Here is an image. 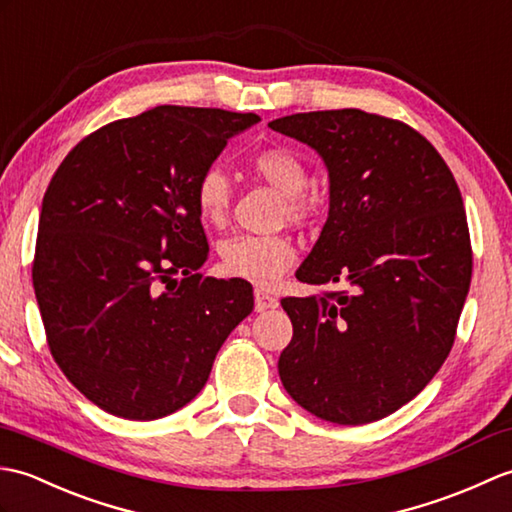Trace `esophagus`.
Instances as JSON below:
<instances>
[{
    "label": "esophagus",
    "mask_w": 512,
    "mask_h": 512,
    "mask_svg": "<svg viewBox=\"0 0 512 512\" xmlns=\"http://www.w3.org/2000/svg\"><path fill=\"white\" fill-rule=\"evenodd\" d=\"M254 306H256L258 313L267 311V309H276L278 298H276V295H271L269 291H265V289H256L254 291Z\"/></svg>",
    "instance_id": "1"
}]
</instances>
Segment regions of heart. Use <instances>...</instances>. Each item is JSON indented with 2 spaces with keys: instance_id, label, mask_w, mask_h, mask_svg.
Returning <instances> with one entry per match:
<instances>
[{
  "instance_id": "obj_1",
  "label": "heart",
  "mask_w": 512,
  "mask_h": 512,
  "mask_svg": "<svg viewBox=\"0 0 512 512\" xmlns=\"http://www.w3.org/2000/svg\"><path fill=\"white\" fill-rule=\"evenodd\" d=\"M252 173L282 192V217L295 225H309L320 214V201L309 186V168L298 153L287 146H269L249 157ZM192 199L203 223H225L232 206V184L225 170L210 164L201 170L192 188ZM298 249L287 234H238L221 243V267L225 274L254 285L269 287L293 267Z\"/></svg>"
}]
</instances>
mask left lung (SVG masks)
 I'll return each instance as SVG.
<instances>
[{
  "mask_svg": "<svg viewBox=\"0 0 512 512\" xmlns=\"http://www.w3.org/2000/svg\"><path fill=\"white\" fill-rule=\"evenodd\" d=\"M269 127L324 157L331 210L285 298L293 324L278 372L291 399L337 425L390 416L445 363L473 252L460 188L410 124L361 109L293 113ZM339 281L346 290H324Z\"/></svg>",
  "mask_w": 512,
  "mask_h": 512,
  "instance_id": "left-lung-1",
  "label": "left lung"
}]
</instances>
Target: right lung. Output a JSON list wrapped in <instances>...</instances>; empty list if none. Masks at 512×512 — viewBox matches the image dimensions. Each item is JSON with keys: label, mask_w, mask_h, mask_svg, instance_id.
<instances>
[{"label": "right lung", "mask_w": 512, "mask_h": 512, "mask_svg": "<svg viewBox=\"0 0 512 512\" xmlns=\"http://www.w3.org/2000/svg\"><path fill=\"white\" fill-rule=\"evenodd\" d=\"M256 113L164 105L113 120L45 190L32 285L48 348L74 388L129 420L177 412L254 309L241 278H203L195 179Z\"/></svg>", "instance_id": "add662e5"}]
</instances>
